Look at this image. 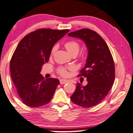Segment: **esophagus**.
<instances>
[{
  "instance_id": "1",
  "label": "esophagus",
  "mask_w": 133,
  "mask_h": 133,
  "mask_svg": "<svg viewBox=\"0 0 133 133\" xmlns=\"http://www.w3.org/2000/svg\"><path fill=\"white\" fill-rule=\"evenodd\" d=\"M59 82H60L61 84H66V83H68L69 81H68V80H67V79H61L60 80H59Z\"/></svg>"
}]
</instances>
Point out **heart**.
I'll return each mask as SVG.
<instances>
[{
  "mask_svg": "<svg viewBox=\"0 0 133 133\" xmlns=\"http://www.w3.org/2000/svg\"><path fill=\"white\" fill-rule=\"evenodd\" d=\"M64 47L66 48V50L68 51V52L70 55H73V54H76L77 55L78 52L79 50L80 45L77 42L74 40L68 41V42H66L64 43ZM56 50V47H54L52 48L51 50V54H53L55 52ZM59 73L61 75L66 76L67 74V70L65 68H59Z\"/></svg>",
  "mask_w": 133,
  "mask_h": 133,
  "instance_id": "b5f03b06",
  "label": "heart"
}]
</instances>
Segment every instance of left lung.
<instances>
[{
	"mask_svg": "<svg viewBox=\"0 0 133 133\" xmlns=\"http://www.w3.org/2000/svg\"><path fill=\"white\" fill-rule=\"evenodd\" d=\"M68 35L83 40L88 50L85 67L78 75L87 78L88 83L85 86L77 83L71 101L84 108L91 107L104 99L113 84L115 69L113 57L106 42L95 31L82 29Z\"/></svg>",
	"mask_w": 133,
	"mask_h": 133,
	"instance_id": "1",
	"label": "left lung"
}]
</instances>
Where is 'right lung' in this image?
<instances>
[{
  "label": "right lung",
  "instance_id": "obj_1",
  "mask_svg": "<svg viewBox=\"0 0 133 133\" xmlns=\"http://www.w3.org/2000/svg\"><path fill=\"white\" fill-rule=\"evenodd\" d=\"M69 29H40L24 37L10 61L11 78L18 96L30 107H38L52 99L59 81L44 79L42 66L49 59L52 48Z\"/></svg>",
  "mask_w": 133,
  "mask_h": 133
}]
</instances>
